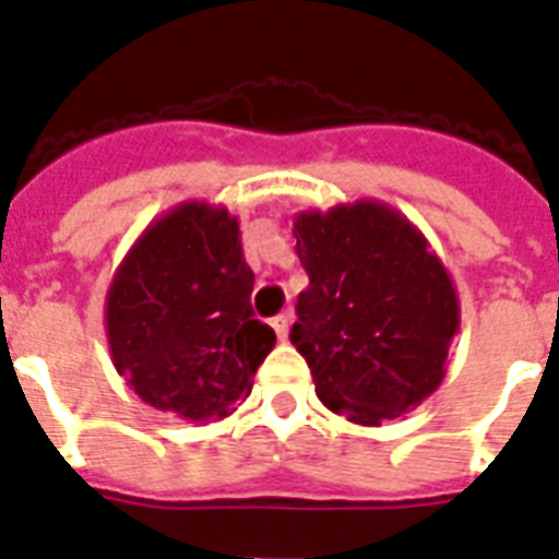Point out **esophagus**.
<instances>
[{
  "mask_svg": "<svg viewBox=\"0 0 559 559\" xmlns=\"http://www.w3.org/2000/svg\"><path fill=\"white\" fill-rule=\"evenodd\" d=\"M271 326H274L276 338L285 341L288 338V326H292V320H288V314H276V318L271 320Z\"/></svg>",
  "mask_w": 559,
  "mask_h": 559,
  "instance_id": "esophagus-1",
  "label": "esophagus"
}]
</instances>
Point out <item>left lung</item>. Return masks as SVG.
<instances>
[{
	"instance_id": "1",
	"label": "left lung",
	"mask_w": 559,
	"mask_h": 559,
	"mask_svg": "<svg viewBox=\"0 0 559 559\" xmlns=\"http://www.w3.org/2000/svg\"><path fill=\"white\" fill-rule=\"evenodd\" d=\"M294 239L309 288L292 344L318 400L356 426H382L431 396L461 302L426 236L388 203L353 201L297 212Z\"/></svg>"
}]
</instances>
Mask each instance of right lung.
Here are the masks:
<instances>
[{
  "label": "right lung",
  "mask_w": 559,
  "mask_h": 559,
  "mask_svg": "<svg viewBox=\"0 0 559 559\" xmlns=\"http://www.w3.org/2000/svg\"><path fill=\"white\" fill-rule=\"evenodd\" d=\"M250 292L239 218L221 203H177L142 230L107 288L114 367L157 411L189 423L230 417L276 344Z\"/></svg>",
  "instance_id": "right-lung-1"
}]
</instances>
